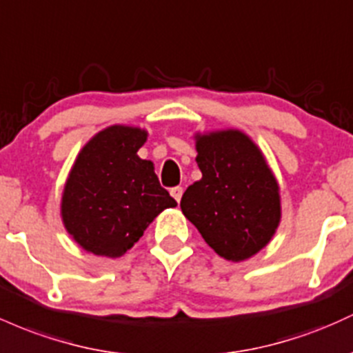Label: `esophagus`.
<instances>
[{
    "label": "esophagus",
    "mask_w": 353,
    "mask_h": 353,
    "mask_svg": "<svg viewBox=\"0 0 353 353\" xmlns=\"http://www.w3.org/2000/svg\"><path fill=\"white\" fill-rule=\"evenodd\" d=\"M183 188H179V185H177V188H172V189H170V196H172L174 197V199H176L177 201V203H179V201H181V197H183Z\"/></svg>",
    "instance_id": "1"
}]
</instances>
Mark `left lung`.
I'll return each mask as SVG.
<instances>
[{
    "mask_svg": "<svg viewBox=\"0 0 353 353\" xmlns=\"http://www.w3.org/2000/svg\"><path fill=\"white\" fill-rule=\"evenodd\" d=\"M194 139L203 177L185 189L181 209L219 256L245 261L268 245L280 226V185L259 147L241 130Z\"/></svg>",
    "mask_w": 353,
    "mask_h": 353,
    "instance_id": "1",
    "label": "left lung"
}]
</instances>
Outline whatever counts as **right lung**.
I'll use <instances>...</instances> for the list:
<instances>
[{"label": "right lung", "mask_w": 353, "mask_h": 353, "mask_svg": "<svg viewBox=\"0 0 353 353\" xmlns=\"http://www.w3.org/2000/svg\"><path fill=\"white\" fill-rule=\"evenodd\" d=\"M145 141L144 129L110 125L77 156L60 212L65 230L88 253L122 256L164 209L177 206L152 162L137 156Z\"/></svg>", "instance_id": "right-lung-1"}]
</instances>
